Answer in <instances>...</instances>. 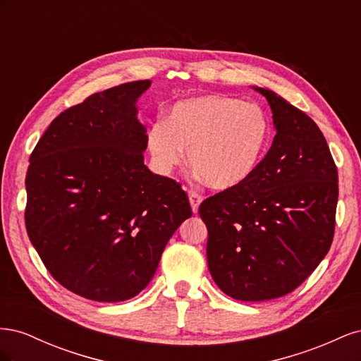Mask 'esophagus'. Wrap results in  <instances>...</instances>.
I'll return each mask as SVG.
<instances>
[{
  "mask_svg": "<svg viewBox=\"0 0 361 361\" xmlns=\"http://www.w3.org/2000/svg\"><path fill=\"white\" fill-rule=\"evenodd\" d=\"M188 197H190V203H191V209H192V212H194V214H197V211H199V206H200V203H202L203 197H202V195H200L199 192H195V191H190Z\"/></svg>",
  "mask_w": 361,
  "mask_h": 361,
  "instance_id": "esophagus-1",
  "label": "esophagus"
}]
</instances>
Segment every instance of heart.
Returning <instances> with one entry per match:
<instances>
[{"label": "heart", "mask_w": 361, "mask_h": 361, "mask_svg": "<svg viewBox=\"0 0 361 361\" xmlns=\"http://www.w3.org/2000/svg\"><path fill=\"white\" fill-rule=\"evenodd\" d=\"M271 135L264 108L236 97L207 94L171 106L166 122L147 130V149L162 174L185 161L216 191L241 187L257 170Z\"/></svg>", "instance_id": "obj_1"}]
</instances>
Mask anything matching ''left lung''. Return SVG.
I'll use <instances>...</instances> for the list:
<instances>
[{
    "label": "left lung",
    "mask_w": 361,
    "mask_h": 361,
    "mask_svg": "<svg viewBox=\"0 0 361 361\" xmlns=\"http://www.w3.org/2000/svg\"><path fill=\"white\" fill-rule=\"evenodd\" d=\"M272 110L276 137L241 187L202 202L207 268L239 301L283 297L329 253L338 197L337 169L313 120L272 90L253 87Z\"/></svg>",
    "instance_id": "8db88e82"
}]
</instances>
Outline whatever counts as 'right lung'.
<instances>
[{"label": "right lung", "instance_id": "1", "mask_svg": "<svg viewBox=\"0 0 361 361\" xmlns=\"http://www.w3.org/2000/svg\"><path fill=\"white\" fill-rule=\"evenodd\" d=\"M149 80L94 93L52 120L30 157L25 227L43 265L87 300L135 297L192 215L178 182L145 166L137 101Z\"/></svg>", "mask_w": 361, "mask_h": 361}]
</instances>
